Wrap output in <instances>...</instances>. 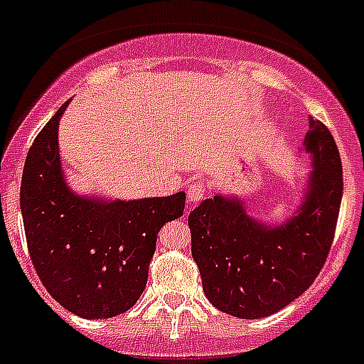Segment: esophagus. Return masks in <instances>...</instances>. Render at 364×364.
Listing matches in <instances>:
<instances>
[{
	"label": "esophagus",
	"instance_id": "esophagus-1",
	"mask_svg": "<svg viewBox=\"0 0 364 364\" xmlns=\"http://www.w3.org/2000/svg\"><path fill=\"white\" fill-rule=\"evenodd\" d=\"M188 203H198V201L201 200V198L205 196V185L203 183H192L191 187H188Z\"/></svg>",
	"mask_w": 364,
	"mask_h": 364
}]
</instances>
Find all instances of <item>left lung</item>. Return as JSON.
Wrapping results in <instances>:
<instances>
[{
  "label": "left lung",
  "mask_w": 364,
  "mask_h": 364,
  "mask_svg": "<svg viewBox=\"0 0 364 364\" xmlns=\"http://www.w3.org/2000/svg\"><path fill=\"white\" fill-rule=\"evenodd\" d=\"M304 151L313 161L304 200L281 224L261 222L244 200L225 194L203 200L188 215L203 292L222 313L270 316L304 294L322 270L343 200V166L320 120L309 118Z\"/></svg>",
  "instance_id": "1"
}]
</instances>
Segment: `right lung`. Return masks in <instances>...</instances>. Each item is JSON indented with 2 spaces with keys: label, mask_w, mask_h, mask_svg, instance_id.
<instances>
[{
  "label": "right lung",
  "mask_w": 364,
  "mask_h": 364,
  "mask_svg": "<svg viewBox=\"0 0 364 364\" xmlns=\"http://www.w3.org/2000/svg\"><path fill=\"white\" fill-rule=\"evenodd\" d=\"M66 105L26 159L20 207L27 248L42 285L64 309L88 320L111 318L144 292L159 231L183 215L185 192L129 201L73 192L57 140Z\"/></svg>",
  "instance_id": "add662e5"
}]
</instances>
